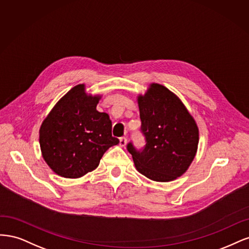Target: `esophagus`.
<instances>
[{"label": "esophagus", "instance_id": "esophagus-1", "mask_svg": "<svg viewBox=\"0 0 249 249\" xmlns=\"http://www.w3.org/2000/svg\"><path fill=\"white\" fill-rule=\"evenodd\" d=\"M120 146L121 147H125L126 143H127V139L126 138H120Z\"/></svg>", "mask_w": 249, "mask_h": 249}]
</instances>
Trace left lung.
Returning a JSON list of instances; mask_svg holds the SVG:
<instances>
[{
    "mask_svg": "<svg viewBox=\"0 0 249 249\" xmlns=\"http://www.w3.org/2000/svg\"><path fill=\"white\" fill-rule=\"evenodd\" d=\"M138 103L146 145L142 150L132 142L127 145L135 168L153 181L177 179L196 154L198 128L195 119L179 97L159 84H151Z\"/></svg>",
    "mask_w": 249,
    "mask_h": 249,
    "instance_id": "1",
    "label": "left lung"
}]
</instances>
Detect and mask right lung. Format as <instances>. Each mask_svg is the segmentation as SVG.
<instances>
[{
    "label": "right lung",
    "mask_w": 249,
    "mask_h": 249,
    "mask_svg": "<svg viewBox=\"0 0 249 249\" xmlns=\"http://www.w3.org/2000/svg\"><path fill=\"white\" fill-rule=\"evenodd\" d=\"M85 85L72 88L55 103L39 130L42 157L61 177L75 179L94 171L106 151L118 145L111 121L96 107L101 96L88 95Z\"/></svg>",
    "instance_id": "obj_1"
}]
</instances>
